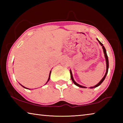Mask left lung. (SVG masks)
<instances>
[{"instance_id": "obj_1", "label": "left lung", "mask_w": 123, "mask_h": 123, "mask_svg": "<svg viewBox=\"0 0 123 123\" xmlns=\"http://www.w3.org/2000/svg\"><path fill=\"white\" fill-rule=\"evenodd\" d=\"M97 40L98 41L99 43H100V45H101V46H102V47H103V51H104V54H105V59H106V72L105 75H104V76L103 77V78L101 79L100 81V82L98 83V84L95 85V86H94V87H90V88H95V87L99 86V85H101V83L104 81V80H105V78H106V75H107V73H108V69H109V59H108V56H107V55L106 51V49H105V47H104V46L103 45V44H102V43H101L100 42L98 39H97ZM70 77H71V79H72V81L73 82L74 84L76 86H78V87H81V88H87V87H86L81 86V85H80L78 84H77V83H76L75 81L74 80V79H73V75H72V73L71 70H70Z\"/></svg>"}]
</instances>
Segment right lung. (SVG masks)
Wrapping results in <instances>:
<instances>
[{
	"mask_svg": "<svg viewBox=\"0 0 123 123\" xmlns=\"http://www.w3.org/2000/svg\"><path fill=\"white\" fill-rule=\"evenodd\" d=\"M50 74H51V71H50V74H49V78H48V81H47V83L48 82V81H49V79H50ZM47 83H46V84H47ZM21 85V86H22V87H24V88H25V87H24L23 86H22V85ZM26 89H28V88H26Z\"/></svg>",
	"mask_w": 123,
	"mask_h": 123,
	"instance_id": "1",
	"label": "right lung"
}]
</instances>
